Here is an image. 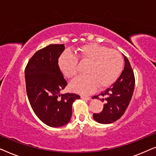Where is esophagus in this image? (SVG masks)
<instances>
[{"mask_svg": "<svg viewBox=\"0 0 156 156\" xmlns=\"http://www.w3.org/2000/svg\"><path fill=\"white\" fill-rule=\"evenodd\" d=\"M81 98L83 99H85V100H90V99H91V97H89V96H84V95L81 96Z\"/></svg>", "mask_w": 156, "mask_h": 156, "instance_id": "esophagus-1", "label": "esophagus"}]
</instances>
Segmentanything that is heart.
Here are the masks:
<instances>
[{"mask_svg":"<svg viewBox=\"0 0 156 156\" xmlns=\"http://www.w3.org/2000/svg\"><path fill=\"white\" fill-rule=\"evenodd\" d=\"M75 55L65 51L58 59L59 69L68 79L77 73V59L88 62L85 69L86 75L77 76L70 83V88L80 93H89L96 87L103 89L109 87L120 75L123 68V58L120 53L98 44L91 43L77 48Z\"/></svg>","mask_w":156,"mask_h":156,"instance_id":"b5f03b06","label":"heart"}]
</instances>
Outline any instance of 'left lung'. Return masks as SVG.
<instances>
[{
    "mask_svg": "<svg viewBox=\"0 0 156 156\" xmlns=\"http://www.w3.org/2000/svg\"><path fill=\"white\" fill-rule=\"evenodd\" d=\"M124 56V55H123ZM124 69L116 82L93 99L103 97L101 101H105L104 108L100 114H94V119L99 123L108 124L116 121L124 114L131 101L135 85L133 71L129 59L124 56Z\"/></svg>",
    "mask_w": 156,
    "mask_h": 156,
    "instance_id": "obj_1",
    "label": "left lung"
}]
</instances>
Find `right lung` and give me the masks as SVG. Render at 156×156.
Returning a JSON list of instances; mask_svg holds the SVG:
<instances>
[{"mask_svg": "<svg viewBox=\"0 0 156 156\" xmlns=\"http://www.w3.org/2000/svg\"><path fill=\"white\" fill-rule=\"evenodd\" d=\"M63 44H53L36 52L25 69L26 91L33 112L51 127L67 124L72 117V106L80 97L76 94H60L67 85L59 69L58 59Z\"/></svg>", "mask_w": 156, "mask_h": 156, "instance_id": "add662e5", "label": "right lung"}]
</instances>
